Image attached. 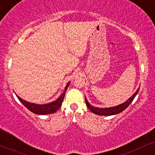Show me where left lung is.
<instances>
[{
    "instance_id": "left-lung-1",
    "label": "left lung",
    "mask_w": 155,
    "mask_h": 155,
    "mask_svg": "<svg viewBox=\"0 0 155 155\" xmlns=\"http://www.w3.org/2000/svg\"><path fill=\"white\" fill-rule=\"evenodd\" d=\"M139 87L138 88V90H136L133 95L131 96L130 97L124 102L123 104H121L120 105H117L116 106H113V107H109V108H99V107H95V106H92L90 103L88 102L87 99L85 97V101H86L87 106L89 109L92 112H93L94 114L97 115H101V116H111V115H115L117 114H120L121 112H122L124 110H125L126 108L129 106V105L133 102V99L135 98L137 94H138V91H139Z\"/></svg>"
}]
</instances>
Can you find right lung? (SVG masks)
<instances>
[{"label":"right lung","instance_id":"add662e5","mask_svg":"<svg viewBox=\"0 0 155 155\" xmlns=\"http://www.w3.org/2000/svg\"><path fill=\"white\" fill-rule=\"evenodd\" d=\"M71 81H69V82L67 84L66 86H65V90H64V92L60 95V97H58L57 100H55L54 101H52V102L51 103H49V104H33V103H30V102H28V101L23 100L22 98H21V97L17 95H17V98L19 99V101H20V102L22 103V104L24 105V106H25L28 110H30V111L33 112V113L36 114H38V115L49 114H53L54 113V112H56L60 107H61L62 103H63L64 97H65V92H66L67 89Z\"/></svg>","mask_w":155,"mask_h":155}]
</instances>
